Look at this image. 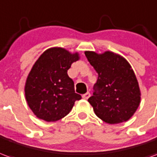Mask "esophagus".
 <instances>
[{"label": "esophagus", "instance_id": "obj_1", "mask_svg": "<svg viewBox=\"0 0 157 157\" xmlns=\"http://www.w3.org/2000/svg\"><path fill=\"white\" fill-rule=\"evenodd\" d=\"M89 97H90V92H86V93H85V94H83V96H82V98L84 99H88Z\"/></svg>", "mask_w": 157, "mask_h": 157}]
</instances>
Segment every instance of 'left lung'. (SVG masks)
Wrapping results in <instances>:
<instances>
[{
  "label": "left lung",
  "mask_w": 157,
  "mask_h": 157,
  "mask_svg": "<svg viewBox=\"0 0 157 157\" xmlns=\"http://www.w3.org/2000/svg\"><path fill=\"white\" fill-rule=\"evenodd\" d=\"M85 55L98 74L88 98L96 115L110 124L128 120L140 102L138 82L130 65L110 51L102 55L86 51Z\"/></svg>",
  "instance_id": "obj_1"
}]
</instances>
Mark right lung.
<instances>
[{"instance_id": "right-lung-1", "label": "right lung", "mask_w": 157, "mask_h": 157, "mask_svg": "<svg viewBox=\"0 0 157 157\" xmlns=\"http://www.w3.org/2000/svg\"><path fill=\"white\" fill-rule=\"evenodd\" d=\"M78 59L77 53L71 54L62 48H48L37 59L26 81L25 97L38 118L47 122L59 120L71 112L75 101L82 99L67 74Z\"/></svg>"}]
</instances>
